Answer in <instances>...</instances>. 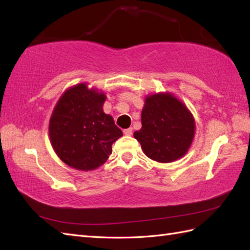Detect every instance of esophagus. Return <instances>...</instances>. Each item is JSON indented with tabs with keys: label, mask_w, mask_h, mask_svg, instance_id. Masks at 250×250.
<instances>
[{
	"label": "esophagus",
	"mask_w": 250,
	"mask_h": 250,
	"mask_svg": "<svg viewBox=\"0 0 250 250\" xmlns=\"http://www.w3.org/2000/svg\"><path fill=\"white\" fill-rule=\"evenodd\" d=\"M132 132H133V129H132V128L125 129V130H124V134H125V135H128V136H130V135H132Z\"/></svg>",
	"instance_id": "34e87169"
}]
</instances>
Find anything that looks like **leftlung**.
I'll return each mask as SVG.
<instances>
[{"mask_svg": "<svg viewBox=\"0 0 250 250\" xmlns=\"http://www.w3.org/2000/svg\"><path fill=\"white\" fill-rule=\"evenodd\" d=\"M193 135V117L179 100L169 93L146 99L142 129L134 137L148 158L162 163L177 160L189 149Z\"/></svg>", "mask_w": 250, "mask_h": 250, "instance_id": "1", "label": "left lung"}]
</instances>
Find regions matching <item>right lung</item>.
<instances>
[{
  "label": "right lung",
  "mask_w": 250,
  "mask_h": 250,
  "mask_svg": "<svg viewBox=\"0 0 250 250\" xmlns=\"http://www.w3.org/2000/svg\"><path fill=\"white\" fill-rule=\"evenodd\" d=\"M106 97L84 83L60 98L49 122L51 145L61 160L76 169L91 171L107 160L111 145L122 136L113 117L104 114Z\"/></svg>",
  "instance_id": "obj_1"
}]
</instances>
